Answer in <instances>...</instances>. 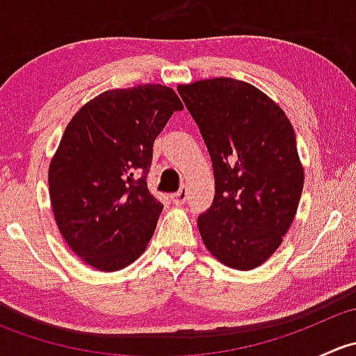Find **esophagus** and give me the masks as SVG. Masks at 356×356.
<instances>
[{
  "label": "esophagus",
  "mask_w": 356,
  "mask_h": 356,
  "mask_svg": "<svg viewBox=\"0 0 356 356\" xmlns=\"http://www.w3.org/2000/svg\"><path fill=\"white\" fill-rule=\"evenodd\" d=\"M172 201H174L175 204H184L186 201H188V189L181 188L177 193H174V195H172Z\"/></svg>",
  "instance_id": "1"
}]
</instances>
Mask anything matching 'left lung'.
<instances>
[{
  "label": "left lung",
  "mask_w": 356,
  "mask_h": 356,
  "mask_svg": "<svg viewBox=\"0 0 356 356\" xmlns=\"http://www.w3.org/2000/svg\"><path fill=\"white\" fill-rule=\"evenodd\" d=\"M177 91L213 167V203L198 217L201 239L224 265L251 270L281 246L303 191L293 125L267 95L238 79Z\"/></svg>",
  "instance_id": "left-lung-1"
}]
</instances>
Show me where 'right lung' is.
I'll list each match as a JSON object with an SVG mask.
<instances>
[{"instance_id":"obj_1","label":"right lung","mask_w":356,"mask_h":356,"mask_svg":"<svg viewBox=\"0 0 356 356\" xmlns=\"http://www.w3.org/2000/svg\"><path fill=\"white\" fill-rule=\"evenodd\" d=\"M182 103L167 86L105 91L68 122L48 172L56 225L98 270H120L155 232L163 204L148 189L153 143Z\"/></svg>"}]
</instances>
